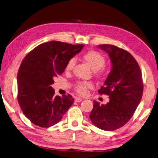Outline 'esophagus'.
I'll return each mask as SVG.
<instances>
[{
	"label": "esophagus",
	"mask_w": 158,
	"mask_h": 158,
	"mask_svg": "<svg viewBox=\"0 0 158 158\" xmlns=\"http://www.w3.org/2000/svg\"><path fill=\"white\" fill-rule=\"evenodd\" d=\"M82 101V98H80V97H76L75 98V102H80Z\"/></svg>",
	"instance_id": "34e87169"
}]
</instances>
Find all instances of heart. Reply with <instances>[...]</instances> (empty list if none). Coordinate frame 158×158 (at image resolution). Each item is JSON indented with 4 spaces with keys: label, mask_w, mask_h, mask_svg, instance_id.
Segmentation results:
<instances>
[{
    "label": "heart",
    "mask_w": 158,
    "mask_h": 158,
    "mask_svg": "<svg viewBox=\"0 0 158 158\" xmlns=\"http://www.w3.org/2000/svg\"><path fill=\"white\" fill-rule=\"evenodd\" d=\"M83 59L89 65L92 70L94 71H98L97 76L100 78L105 76L106 73L102 68L105 64V58L101 53L97 51H89L83 55ZM76 64V60L74 58H72L66 64L65 71L66 72H71L74 69ZM93 88L92 84L89 82H78L75 85L76 90L78 93L81 95H85L87 94L88 89Z\"/></svg>",
    "instance_id": "heart-1"
}]
</instances>
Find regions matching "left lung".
Here are the masks:
<instances>
[{
	"instance_id": "1",
	"label": "left lung",
	"mask_w": 158,
	"mask_h": 158,
	"mask_svg": "<svg viewBox=\"0 0 158 158\" xmlns=\"http://www.w3.org/2000/svg\"><path fill=\"white\" fill-rule=\"evenodd\" d=\"M98 48L109 55L112 64L98 90L100 94L109 96V102L100 105L94 101L90 118L97 127L110 131L122 127L132 117L141 102L143 84L139 64L131 53L113 45Z\"/></svg>"
}]
</instances>
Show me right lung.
I'll list each match as a JSON object with an SVG mask.
<instances>
[{
  "label": "right lung",
  "mask_w": 158,
  "mask_h": 158,
  "mask_svg": "<svg viewBox=\"0 0 158 158\" xmlns=\"http://www.w3.org/2000/svg\"><path fill=\"white\" fill-rule=\"evenodd\" d=\"M84 46L52 41L37 46L25 57L17 74V98L23 113L33 124L45 128L54 125L72 105V96L55 97L52 84Z\"/></svg>",
  "instance_id": "1"
}]
</instances>
